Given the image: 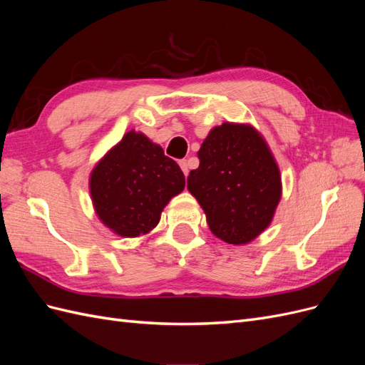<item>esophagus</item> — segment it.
<instances>
[{
    "label": "esophagus",
    "mask_w": 365,
    "mask_h": 365,
    "mask_svg": "<svg viewBox=\"0 0 365 365\" xmlns=\"http://www.w3.org/2000/svg\"><path fill=\"white\" fill-rule=\"evenodd\" d=\"M180 168H181V170L184 172V175H185V176L189 175V170H190L189 161H187V160H180Z\"/></svg>",
    "instance_id": "1"
}]
</instances>
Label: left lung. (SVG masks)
<instances>
[{"instance_id": "1", "label": "left lung", "mask_w": 365, "mask_h": 365, "mask_svg": "<svg viewBox=\"0 0 365 365\" xmlns=\"http://www.w3.org/2000/svg\"><path fill=\"white\" fill-rule=\"evenodd\" d=\"M187 178L212 233L227 244H248L267 228L282 195L277 164L264 140L247 125L212 129Z\"/></svg>"}]
</instances>
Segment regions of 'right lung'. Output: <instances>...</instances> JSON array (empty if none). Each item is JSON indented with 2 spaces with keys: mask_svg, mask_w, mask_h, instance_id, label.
<instances>
[{
  "mask_svg": "<svg viewBox=\"0 0 365 365\" xmlns=\"http://www.w3.org/2000/svg\"><path fill=\"white\" fill-rule=\"evenodd\" d=\"M184 185L180 165L134 130L106 153L90 180L98 217L125 237L146 235L157 227L163 208Z\"/></svg>",
  "mask_w": 365,
  "mask_h": 365,
  "instance_id": "obj_1",
  "label": "right lung"
}]
</instances>
